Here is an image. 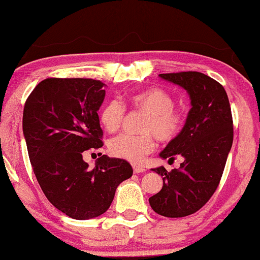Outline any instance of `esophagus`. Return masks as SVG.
Segmentation results:
<instances>
[{"label": "esophagus", "instance_id": "34e87169", "mask_svg": "<svg viewBox=\"0 0 260 260\" xmlns=\"http://www.w3.org/2000/svg\"><path fill=\"white\" fill-rule=\"evenodd\" d=\"M133 169H134V172L135 174H141V172H144L145 171V168L143 167H138V165H133Z\"/></svg>", "mask_w": 260, "mask_h": 260}]
</instances>
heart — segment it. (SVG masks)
<instances>
[{
  "label": "heart",
  "instance_id": "1",
  "mask_svg": "<svg viewBox=\"0 0 260 260\" xmlns=\"http://www.w3.org/2000/svg\"><path fill=\"white\" fill-rule=\"evenodd\" d=\"M131 111L144 114L139 123L141 135H119L109 142L108 149L112 156L141 163L153 151L158 141L168 143L176 139L182 133L185 116L175 107V99L167 90L150 88L135 93L126 101ZM125 118V108L117 100H111L101 110L100 119L109 133L117 131Z\"/></svg>",
  "mask_w": 260,
  "mask_h": 260
}]
</instances>
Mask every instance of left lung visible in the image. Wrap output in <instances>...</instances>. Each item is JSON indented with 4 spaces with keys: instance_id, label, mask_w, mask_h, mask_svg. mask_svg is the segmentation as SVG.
Here are the masks:
<instances>
[{
    "instance_id": "1",
    "label": "left lung",
    "mask_w": 260,
    "mask_h": 260,
    "mask_svg": "<svg viewBox=\"0 0 260 260\" xmlns=\"http://www.w3.org/2000/svg\"><path fill=\"white\" fill-rule=\"evenodd\" d=\"M189 92L191 110L182 133L159 156H183L179 169H152L163 187L149 198L152 210L169 218L190 216L202 209L219 185L233 141L231 107L224 86L198 71L159 74Z\"/></svg>"
}]
</instances>
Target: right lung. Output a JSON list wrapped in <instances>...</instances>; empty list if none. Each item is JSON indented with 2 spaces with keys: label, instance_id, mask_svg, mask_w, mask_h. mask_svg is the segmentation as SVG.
Masks as SVG:
<instances>
[{
  "label": "right lung",
  "instance_id": "obj_1",
  "mask_svg": "<svg viewBox=\"0 0 260 260\" xmlns=\"http://www.w3.org/2000/svg\"><path fill=\"white\" fill-rule=\"evenodd\" d=\"M103 86L92 78H46L24 104L23 134L34 174L48 201L74 219L103 214L117 186L133 176L124 159L103 155L89 169L82 156L103 146L97 114Z\"/></svg>",
  "mask_w": 260,
  "mask_h": 260
}]
</instances>
